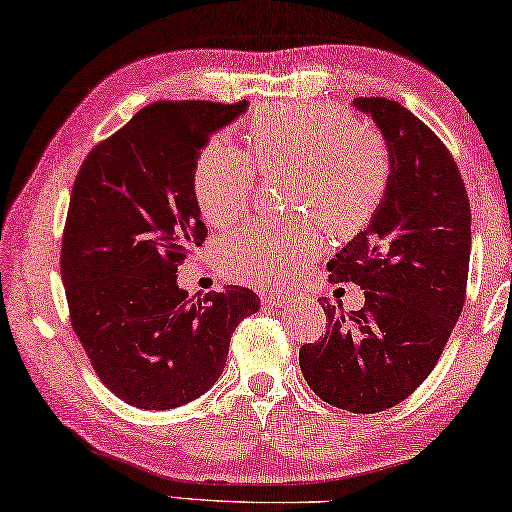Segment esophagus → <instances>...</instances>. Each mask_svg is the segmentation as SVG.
I'll return each mask as SVG.
<instances>
[{
    "mask_svg": "<svg viewBox=\"0 0 512 512\" xmlns=\"http://www.w3.org/2000/svg\"><path fill=\"white\" fill-rule=\"evenodd\" d=\"M292 299L290 292H283V290H267L263 292V301L267 306H279V304H288Z\"/></svg>",
    "mask_w": 512,
    "mask_h": 512,
    "instance_id": "esophagus-1",
    "label": "esophagus"
}]
</instances>
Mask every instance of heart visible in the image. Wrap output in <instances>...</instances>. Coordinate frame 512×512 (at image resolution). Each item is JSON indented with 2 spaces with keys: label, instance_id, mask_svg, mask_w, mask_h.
I'll return each instance as SVG.
<instances>
[{
  "label": "heart",
  "instance_id": "b5f03b06",
  "mask_svg": "<svg viewBox=\"0 0 512 512\" xmlns=\"http://www.w3.org/2000/svg\"><path fill=\"white\" fill-rule=\"evenodd\" d=\"M249 147L258 170H295L290 201L320 213L335 233L370 220L388 188L390 161L381 136L358 127L345 113L313 104H281L249 124ZM254 164L226 138L201 149L192 170V192L208 224H226L245 211L254 188ZM324 236L315 217L254 222L220 242L231 276L276 283L320 254Z\"/></svg>",
  "mask_w": 512,
  "mask_h": 512
}]
</instances>
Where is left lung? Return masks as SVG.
I'll return each instance as SVG.
<instances>
[{"label": "left lung", "mask_w": 512, "mask_h": 512, "mask_svg": "<svg viewBox=\"0 0 512 512\" xmlns=\"http://www.w3.org/2000/svg\"><path fill=\"white\" fill-rule=\"evenodd\" d=\"M388 147L390 179L365 231L326 270L356 283L365 306L345 313L322 297L329 329L299 365L317 397L349 413H379L420 388L465 304L472 213L442 140L397 102L356 97Z\"/></svg>", "instance_id": "1"}]
</instances>
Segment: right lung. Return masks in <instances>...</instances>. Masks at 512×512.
<instances>
[{
  "label": "right lung",
  "mask_w": 512,
  "mask_h": 512,
  "mask_svg": "<svg viewBox=\"0 0 512 512\" xmlns=\"http://www.w3.org/2000/svg\"><path fill=\"white\" fill-rule=\"evenodd\" d=\"M247 108L145 106L92 149L74 181L61 251L72 326L102 383L136 408L204 395L224 372L236 326L261 308L249 288L188 297L177 283V265L206 238L195 161Z\"/></svg>",
  "instance_id": "obj_1"
}]
</instances>
